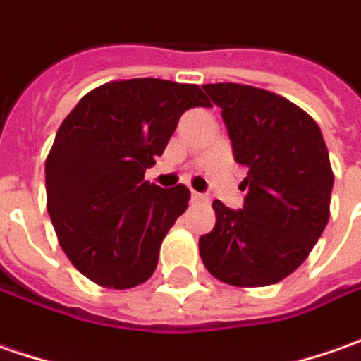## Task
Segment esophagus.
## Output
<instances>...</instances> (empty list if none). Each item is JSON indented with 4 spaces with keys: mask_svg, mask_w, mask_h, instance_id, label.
Returning <instances> with one entry per match:
<instances>
[{
    "mask_svg": "<svg viewBox=\"0 0 361 361\" xmlns=\"http://www.w3.org/2000/svg\"><path fill=\"white\" fill-rule=\"evenodd\" d=\"M192 202L193 204H207V202H209V197H207L205 193L192 192Z\"/></svg>",
    "mask_w": 361,
    "mask_h": 361,
    "instance_id": "esophagus-1",
    "label": "esophagus"
}]
</instances>
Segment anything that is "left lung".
Instances as JSON below:
<instances>
[{
    "mask_svg": "<svg viewBox=\"0 0 361 361\" xmlns=\"http://www.w3.org/2000/svg\"><path fill=\"white\" fill-rule=\"evenodd\" d=\"M233 159L247 168L242 209L214 202L216 226L200 238L204 266L240 288L278 283L302 266L329 218L334 173L324 135L304 109L242 83H207Z\"/></svg>",
    "mask_w": 361,
    "mask_h": 361,
    "instance_id": "8db88e82",
    "label": "left lung"
}]
</instances>
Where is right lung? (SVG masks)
Wrapping results in <instances>:
<instances>
[{"mask_svg": "<svg viewBox=\"0 0 361 361\" xmlns=\"http://www.w3.org/2000/svg\"><path fill=\"white\" fill-rule=\"evenodd\" d=\"M209 107L197 85L156 78L114 81L83 95L45 159L47 212L69 262L104 288L152 278L190 190L143 180L183 111Z\"/></svg>", "mask_w": 361, "mask_h": 361, "instance_id": "obj_1", "label": "right lung"}]
</instances>
